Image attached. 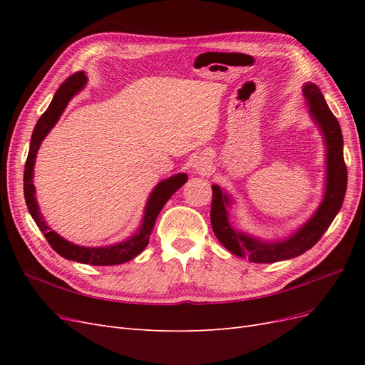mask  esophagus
Segmentation results:
<instances>
[{
	"instance_id": "1",
	"label": "esophagus",
	"mask_w": 365,
	"mask_h": 365,
	"mask_svg": "<svg viewBox=\"0 0 365 365\" xmlns=\"http://www.w3.org/2000/svg\"><path fill=\"white\" fill-rule=\"evenodd\" d=\"M193 169L196 170V172H207V169H208V165H207V161L204 160V158H197V160H195V163H193Z\"/></svg>"
}]
</instances>
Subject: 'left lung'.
Listing matches in <instances>:
<instances>
[{
	"mask_svg": "<svg viewBox=\"0 0 365 365\" xmlns=\"http://www.w3.org/2000/svg\"><path fill=\"white\" fill-rule=\"evenodd\" d=\"M303 96L309 106V114L319 128L326 143V190L322 204L312 217L298 228L294 235L283 240L267 242L252 237L231 227L228 207L231 196L219 185L213 184V201L210 219L217 240L235 256L247 257L254 263H274L294 259L311 250L326 233L338 215L347 189V168L342 153V132L336 117L330 111L324 96L315 83H306Z\"/></svg>",
	"mask_w": 365,
	"mask_h": 365,
	"instance_id": "left-lung-1",
	"label": "left lung"
}]
</instances>
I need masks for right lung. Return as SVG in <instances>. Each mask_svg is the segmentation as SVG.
Here are the masks:
<instances>
[{
    "mask_svg": "<svg viewBox=\"0 0 365 365\" xmlns=\"http://www.w3.org/2000/svg\"><path fill=\"white\" fill-rule=\"evenodd\" d=\"M85 83H86V76L83 71L70 76L68 79L59 86V90L56 91V94H54L50 106L47 108V111L39 117L35 129H33L30 149H29L27 161H26L24 197H26V204L31 217L35 219L36 225L39 227L43 236H46L50 247L56 251L59 256L68 260L81 262L85 264H94V267H109V264L126 263L130 259L138 256V254L146 248L161 208L170 200V196L178 190L182 184H185L187 175L178 173L158 182L149 196L146 208H145V216H143L141 225L137 230V233L123 242H118L115 245L94 247V248L81 247V245L71 244V242H68L67 239H63L58 233H54V231L47 225L46 220H43L39 212L36 196H35L36 190H35V185H33V168H35L36 153L39 150L42 140L47 137V134L53 129V126L58 123L63 109L67 108L73 96L82 90Z\"/></svg>",
    "mask_w": 365,
    "mask_h": 365,
    "instance_id": "right-lung-1",
    "label": "right lung"
}]
</instances>
